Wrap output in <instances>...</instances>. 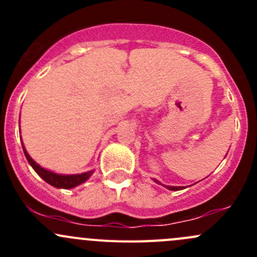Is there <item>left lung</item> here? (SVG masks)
Returning a JSON list of instances; mask_svg holds the SVG:
<instances>
[{"label": "left lung", "instance_id": "1", "mask_svg": "<svg viewBox=\"0 0 257 257\" xmlns=\"http://www.w3.org/2000/svg\"><path fill=\"white\" fill-rule=\"evenodd\" d=\"M155 181H157L158 184H160L158 180H155ZM165 188H168V189H169V190H174V191L175 190H181V189H184L183 186H167V185H165Z\"/></svg>", "mask_w": 257, "mask_h": 257}]
</instances>
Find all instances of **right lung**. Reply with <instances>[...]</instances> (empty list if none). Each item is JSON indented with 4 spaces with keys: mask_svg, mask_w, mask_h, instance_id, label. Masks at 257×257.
I'll return each mask as SVG.
<instances>
[{
    "mask_svg": "<svg viewBox=\"0 0 257 257\" xmlns=\"http://www.w3.org/2000/svg\"><path fill=\"white\" fill-rule=\"evenodd\" d=\"M22 148H23V153H25L26 158H27V160H28V163L31 164V167L35 169V172L37 173V174L40 175V177L42 178L46 183L51 184V185L54 186V188H61V189L74 188V186L84 183V181L87 180V179L89 178L93 173V170H90V172L82 173V174H73V175L56 174V173L49 172V170L45 169V168L40 167V165H38L37 163H36L35 160L30 157V154L26 152L23 144H22Z\"/></svg>",
    "mask_w": 257,
    "mask_h": 257,
    "instance_id": "add662e5",
    "label": "right lung"
}]
</instances>
